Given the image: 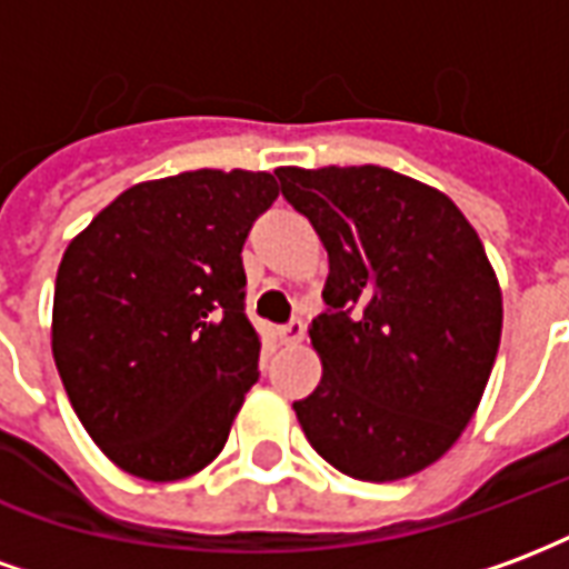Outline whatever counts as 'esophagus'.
<instances>
[{
	"label": "esophagus",
	"instance_id": "1",
	"mask_svg": "<svg viewBox=\"0 0 569 569\" xmlns=\"http://www.w3.org/2000/svg\"><path fill=\"white\" fill-rule=\"evenodd\" d=\"M277 335H280V341H283V345H298V341L305 338V322L289 320L286 326H280V332Z\"/></svg>",
	"mask_w": 569,
	"mask_h": 569
}]
</instances>
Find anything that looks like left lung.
Returning <instances> with one entry per match:
<instances>
[{
    "label": "left lung",
    "instance_id": "left-lung-1",
    "mask_svg": "<svg viewBox=\"0 0 569 569\" xmlns=\"http://www.w3.org/2000/svg\"><path fill=\"white\" fill-rule=\"evenodd\" d=\"M329 252L310 322L322 378L292 402L322 460L359 481L415 476L460 439L500 350L502 296L476 228L387 167H280Z\"/></svg>",
    "mask_w": 569,
    "mask_h": 569
}]
</instances>
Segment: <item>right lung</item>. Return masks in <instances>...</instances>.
<instances>
[{
	"label": "right lung",
	"instance_id": "right-lung-1",
	"mask_svg": "<svg viewBox=\"0 0 569 569\" xmlns=\"http://www.w3.org/2000/svg\"><path fill=\"white\" fill-rule=\"evenodd\" d=\"M271 173L191 170L118 194L63 252L51 347L81 427L124 472L212 463L259 381L243 243Z\"/></svg>",
	"mask_w": 569,
	"mask_h": 569
}]
</instances>
